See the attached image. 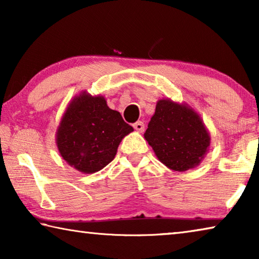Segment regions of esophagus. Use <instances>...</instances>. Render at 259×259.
Instances as JSON below:
<instances>
[{"instance_id": "esophagus-1", "label": "esophagus", "mask_w": 259, "mask_h": 259, "mask_svg": "<svg viewBox=\"0 0 259 259\" xmlns=\"http://www.w3.org/2000/svg\"><path fill=\"white\" fill-rule=\"evenodd\" d=\"M134 128L135 130H137L138 133H143V131L145 130V124H144V122L142 121H137L136 123H134Z\"/></svg>"}]
</instances>
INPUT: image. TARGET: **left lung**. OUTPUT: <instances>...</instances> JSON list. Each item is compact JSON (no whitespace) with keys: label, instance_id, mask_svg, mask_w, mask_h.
<instances>
[{"label":"left lung","instance_id":"left-lung-1","mask_svg":"<svg viewBox=\"0 0 259 259\" xmlns=\"http://www.w3.org/2000/svg\"><path fill=\"white\" fill-rule=\"evenodd\" d=\"M144 137L157 159L175 171L195 168L210 146V135L199 114L170 99L156 103Z\"/></svg>","mask_w":259,"mask_h":259}]
</instances>
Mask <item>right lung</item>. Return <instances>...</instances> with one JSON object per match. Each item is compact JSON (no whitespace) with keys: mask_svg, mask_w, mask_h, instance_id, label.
Listing matches in <instances>:
<instances>
[{"mask_svg":"<svg viewBox=\"0 0 259 259\" xmlns=\"http://www.w3.org/2000/svg\"><path fill=\"white\" fill-rule=\"evenodd\" d=\"M134 128L107 106L103 96L85 91L74 97L56 133L58 151L67 163L83 174H94L116 155L121 140Z\"/></svg>","mask_w":259,"mask_h":259,"instance_id":"obj_1","label":"right lung"}]
</instances>
